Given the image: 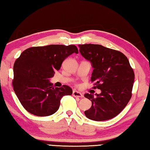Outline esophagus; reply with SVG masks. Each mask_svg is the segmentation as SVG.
Masks as SVG:
<instances>
[{"label":"esophagus","mask_w":150,"mask_h":150,"mask_svg":"<svg viewBox=\"0 0 150 150\" xmlns=\"http://www.w3.org/2000/svg\"><path fill=\"white\" fill-rule=\"evenodd\" d=\"M72 95L74 97H76V98H83V94L82 93H80V92H79V91H76V90L73 91Z\"/></svg>","instance_id":"esophagus-1"}]
</instances>
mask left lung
I'll use <instances>...</instances> for the list:
<instances>
[{
    "mask_svg": "<svg viewBox=\"0 0 150 150\" xmlns=\"http://www.w3.org/2000/svg\"><path fill=\"white\" fill-rule=\"evenodd\" d=\"M80 54L91 63V81L101 93H86L92 105L84 113L96 121L112 119L127 106L132 96L134 73L121 52L101 45H79Z\"/></svg>",
    "mask_w": 150,
    "mask_h": 150,
    "instance_id": "8db88e82",
    "label": "left lung"
}]
</instances>
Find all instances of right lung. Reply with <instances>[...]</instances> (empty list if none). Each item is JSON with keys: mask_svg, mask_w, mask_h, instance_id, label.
<instances>
[{"mask_svg": "<svg viewBox=\"0 0 150 150\" xmlns=\"http://www.w3.org/2000/svg\"><path fill=\"white\" fill-rule=\"evenodd\" d=\"M74 52L78 53L74 45H50L30 47L21 53L13 68L12 85L26 111L35 116H49L59 109L63 96L72 95L69 86L53 88L49 79Z\"/></svg>", "mask_w": 150, "mask_h": 150, "instance_id": "obj_1", "label": "right lung"}]
</instances>
